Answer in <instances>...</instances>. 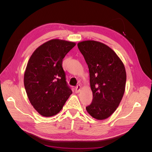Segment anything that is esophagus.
Here are the masks:
<instances>
[{
    "mask_svg": "<svg viewBox=\"0 0 152 152\" xmlns=\"http://www.w3.org/2000/svg\"><path fill=\"white\" fill-rule=\"evenodd\" d=\"M80 90H81V87H80V85H78L77 87H76V88H75V92L77 93H79V92L80 91Z\"/></svg>",
    "mask_w": 152,
    "mask_h": 152,
    "instance_id": "1",
    "label": "esophagus"
}]
</instances>
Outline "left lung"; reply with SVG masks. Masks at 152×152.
Masks as SVG:
<instances>
[{
  "mask_svg": "<svg viewBox=\"0 0 152 152\" xmlns=\"http://www.w3.org/2000/svg\"><path fill=\"white\" fill-rule=\"evenodd\" d=\"M77 46L88 65L93 102L87 112L97 120L111 116L125 92L126 68L121 58L110 47L95 40H84Z\"/></svg>",
  "mask_w": 152,
  "mask_h": 152,
  "instance_id": "8db88e82",
  "label": "left lung"
}]
</instances>
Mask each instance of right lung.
<instances>
[{
  "instance_id": "add662e5",
  "label": "right lung",
  "mask_w": 152,
  "mask_h": 152,
  "mask_svg": "<svg viewBox=\"0 0 152 152\" xmlns=\"http://www.w3.org/2000/svg\"><path fill=\"white\" fill-rule=\"evenodd\" d=\"M76 44L61 39L44 43L32 53L24 73L31 104L43 117L56 115L72 94L66 84L63 59Z\"/></svg>"
}]
</instances>
